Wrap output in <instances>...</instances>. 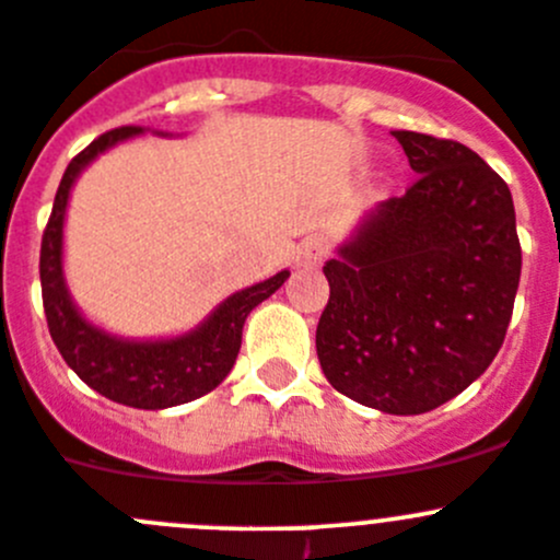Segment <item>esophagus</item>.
I'll use <instances>...</instances> for the list:
<instances>
[{"instance_id":"34e87169","label":"esophagus","mask_w":560,"mask_h":560,"mask_svg":"<svg viewBox=\"0 0 560 560\" xmlns=\"http://www.w3.org/2000/svg\"><path fill=\"white\" fill-rule=\"evenodd\" d=\"M329 255V242L324 236H311L296 249V266H318Z\"/></svg>"}]
</instances>
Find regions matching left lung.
<instances>
[{
    "label": "left lung",
    "instance_id": "8db88e82",
    "mask_svg": "<svg viewBox=\"0 0 560 560\" xmlns=\"http://www.w3.org/2000/svg\"><path fill=\"white\" fill-rule=\"evenodd\" d=\"M415 170L327 260L316 351L338 393L390 415L459 396L500 351L523 247L509 184L467 145L393 131Z\"/></svg>",
    "mask_w": 560,
    "mask_h": 560
}]
</instances>
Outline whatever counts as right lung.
I'll return each mask as SVG.
<instances>
[{"mask_svg":"<svg viewBox=\"0 0 560 560\" xmlns=\"http://www.w3.org/2000/svg\"><path fill=\"white\" fill-rule=\"evenodd\" d=\"M140 131V126L104 131L66 167L40 242V291H44L51 340L60 349L62 360L77 371L79 380L88 382L109 401L137 409H167L206 396L231 374L242 349V327L249 311L269 300L289 280V271H280L264 283L228 296L203 327H197L184 338L135 343V340L104 335L84 322L62 283V220H66L68 191L84 164L93 162L115 142L129 140Z\"/></svg>","mask_w":560,"mask_h":560,"instance_id":"add662e5","label":"right lung"}]
</instances>
